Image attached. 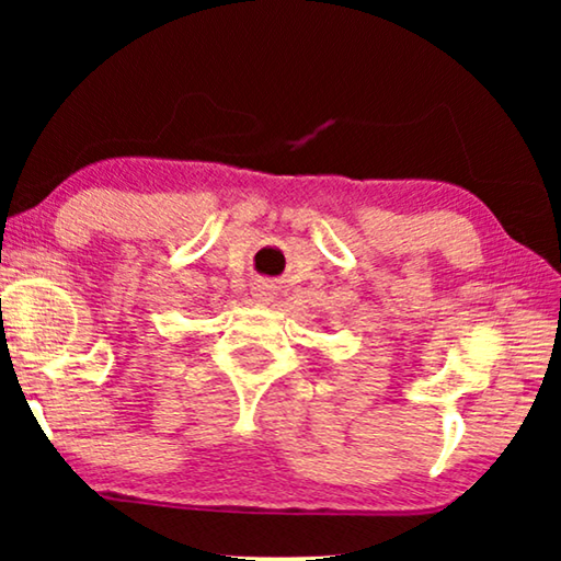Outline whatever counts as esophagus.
<instances>
[{
    "instance_id": "obj_1",
    "label": "esophagus",
    "mask_w": 561,
    "mask_h": 561,
    "mask_svg": "<svg viewBox=\"0 0 561 561\" xmlns=\"http://www.w3.org/2000/svg\"><path fill=\"white\" fill-rule=\"evenodd\" d=\"M252 296H255L257 301L267 304V301H273V288H271V286H265V283H260V286L252 288Z\"/></svg>"
}]
</instances>
